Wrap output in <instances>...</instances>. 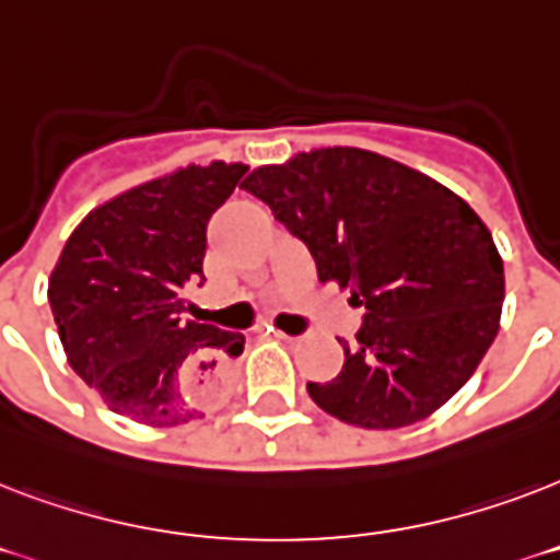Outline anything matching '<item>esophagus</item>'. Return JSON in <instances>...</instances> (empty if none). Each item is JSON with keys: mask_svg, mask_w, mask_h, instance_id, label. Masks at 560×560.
<instances>
[{"mask_svg": "<svg viewBox=\"0 0 560 560\" xmlns=\"http://www.w3.org/2000/svg\"><path fill=\"white\" fill-rule=\"evenodd\" d=\"M264 331H267V337H276V340H293V337H290V334L279 331V328H272V325H267V328H264Z\"/></svg>", "mask_w": 560, "mask_h": 560, "instance_id": "esophagus-1", "label": "esophagus"}]
</instances>
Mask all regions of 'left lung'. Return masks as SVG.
<instances>
[{
	"label": "left lung",
	"mask_w": 560,
	"mask_h": 560,
	"mask_svg": "<svg viewBox=\"0 0 560 560\" xmlns=\"http://www.w3.org/2000/svg\"><path fill=\"white\" fill-rule=\"evenodd\" d=\"M311 249L319 281L363 307L316 407L346 424H416L468 383L494 342L505 279L494 237L451 188L381 153L323 148L241 183Z\"/></svg>",
	"instance_id": "left-lung-1"
}]
</instances>
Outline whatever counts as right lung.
Instances as JSON below:
<instances>
[{"label": "right lung", "mask_w": 560, "mask_h": 560, "mask_svg": "<svg viewBox=\"0 0 560 560\" xmlns=\"http://www.w3.org/2000/svg\"><path fill=\"white\" fill-rule=\"evenodd\" d=\"M246 165H188L90 211L48 279L69 366L113 412L151 427L200 418L220 395L241 334L186 319L202 284L206 226Z\"/></svg>", "instance_id": "obj_1"}]
</instances>
